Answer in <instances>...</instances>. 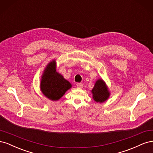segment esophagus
<instances>
[{
  "instance_id": "obj_1",
  "label": "esophagus",
  "mask_w": 153,
  "mask_h": 153,
  "mask_svg": "<svg viewBox=\"0 0 153 153\" xmlns=\"http://www.w3.org/2000/svg\"><path fill=\"white\" fill-rule=\"evenodd\" d=\"M76 85H77V87H78V88H82L83 87V84H82V83H77V84H76Z\"/></svg>"
}]
</instances>
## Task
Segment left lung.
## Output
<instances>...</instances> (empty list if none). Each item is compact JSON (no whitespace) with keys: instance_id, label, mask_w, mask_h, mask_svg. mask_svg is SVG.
<instances>
[{"instance_id":"obj_1","label":"left lung","mask_w":153,"mask_h":153,"mask_svg":"<svg viewBox=\"0 0 153 153\" xmlns=\"http://www.w3.org/2000/svg\"><path fill=\"white\" fill-rule=\"evenodd\" d=\"M92 98L96 102L103 103L108 98L110 93L105 82L100 79L97 80L94 87L92 90Z\"/></svg>"}]
</instances>
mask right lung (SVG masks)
Instances as JSON below:
<instances>
[{
    "instance_id": "1",
    "label": "right lung",
    "mask_w": 153,
    "mask_h": 153,
    "mask_svg": "<svg viewBox=\"0 0 153 153\" xmlns=\"http://www.w3.org/2000/svg\"><path fill=\"white\" fill-rule=\"evenodd\" d=\"M71 87V84L56 72L55 61L51 62L45 69L41 81V89L51 100H59Z\"/></svg>"
}]
</instances>
